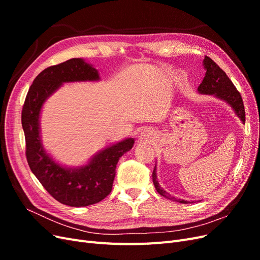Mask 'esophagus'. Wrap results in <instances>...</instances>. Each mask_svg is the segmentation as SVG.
Listing matches in <instances>:
<instances>
[{
    "label": "esophagus",
    "instance_id": "obj_1",
    "mask_svg": "<svg viewBox=\"0 0 260 260\" xmlns=\"http://www.w3.org/2000/svg\"><path fill=\"white\" fill-rule=\"evenodd\" d=\"M152 139H153L152 132L148 131V130H144V131L141 132V135L139 137V140L143 141V142H151Z\"/></svg>",
    "mask_w": 260,
    "mask_h": 260
}]
</instances>
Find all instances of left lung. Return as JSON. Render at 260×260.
I'll list each match as a JSON object with an SVG mask.
<instances>
[{"label": "left lung", "mask_w": 260, "mask_h": 260, "mask_svg": "<svg viewBox=\"0 0 260 260\" xmlns=\"http://www.w3.org/2000/svg\"><path fill=\"white\" fill-rule=\"evenodd\" d=\"M204 67L206 69V74L202 83L199 85V92L203 94H214L215 96L225 101L228 104L232 106L235 114L241 118V120L245 122V109H244L241 93L235 88L232 81L229 79V77L208 56H205V58H204ZM153 182L156 191L164 198L182 204H187L186 201L171 198L168 193H166V191L162 190L158 184V181H157L156 168L153 170Z\"/></svg>", "instance_id": "obj_1"}]
</instances>
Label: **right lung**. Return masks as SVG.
Instances as JSON below:
<instances>
[{
	"mask_svg": "<svg viewBox=\"0 0 260 260\" xmlns=\"http://www.w3.org/2000/svg\"><path fill=\"white\" fill-rule=\"evenodd\" d=\"M86 80H99V73L81 58L45 68L29 88L21 111L26 157L31 171L55 200L74 207L93 205L111 193L116 165L135 144L133 139H125L94 156L86 166L75 169L59 166L45 153L39 127L43 103L61 83Z\"/></svg>",
	"mask_w": 260,
	"mask_h": 260,
	"instance_id": "obj_1",
	"label": "right lung"
}]
</instances>
